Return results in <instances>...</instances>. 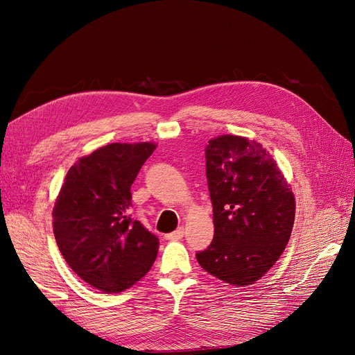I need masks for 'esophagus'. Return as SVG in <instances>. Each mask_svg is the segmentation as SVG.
<instances>
[{
	"label": "esophagus",
	"instance_id": "obj_1",
	"mask_svg": "<svg viewBox=\"0 0 355 355\" xmlns=\"http://www.w3.org/2000/svg\"><path fill=\"white\" fill-rule=\"evenodd\" d=\"M182 237H184V228H178L176 231H173V232H170L168 235H167V239L168 240H180Z\"/></svg>",
	"mask_w": 355,
	"mask_h": 355
}]
</instances>
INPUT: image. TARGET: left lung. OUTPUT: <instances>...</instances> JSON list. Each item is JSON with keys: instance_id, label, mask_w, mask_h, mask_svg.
<instances>
[{"instance_id": "obj_1", "label": "left lung", "mask_w": 355, "mask_h": 355, "mask_svg": "<svg viewBox=\"0 0 355 355\" xmlns=\"http://www.w3.org/2000/svg\"><path fill=\"white\" fill-rule=\"evenodd\" d=\"M206 176L214 237L197 253V261L225 283L253 284L271 270L288 243L293 192L270 153L241 136L209 141Z\"/></svg>"}]
</instances>
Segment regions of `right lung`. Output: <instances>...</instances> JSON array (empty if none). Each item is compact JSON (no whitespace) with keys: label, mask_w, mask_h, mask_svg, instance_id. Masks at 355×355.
<instances>
[{"label":"right lung","mask_w":355,"mask_h":355,"mask_svg":"<svg viewBox=\"0 0 355 355\" xmlns=\"http://www.w3.org/2000/svg\"><path fill=\"white\" fill-rule=\"evenodd\" d=\"M155 144H111L80 158L53 209L62 256L81 280L118 293L151 270L158 239L128 214L132 184Z\"/></svg>","instance_id":"1"}]
</instances>
